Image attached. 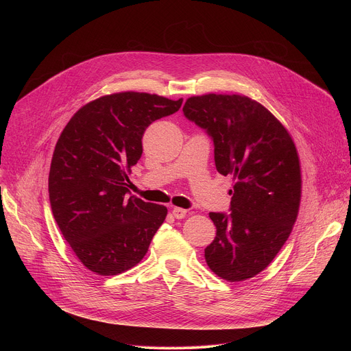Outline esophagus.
I'll return each instance as SVG.
<instances>
[{"label":"esophagus","mask_w":351,"mask_h":351,"mask_svg":"<svg viewBox=\"0 0 351 351\" xmlns=\"http://www.w3.org/2000/svg\"><path fill=\"white\" fill-rule=\"evenodd\" d=\"M172 214H173V217H175L176 219H182V218H184V217H186L187 210H184V208H179V207H175V208L172 210Z\"/></svg>","instance_id":"1"}]
</instances>
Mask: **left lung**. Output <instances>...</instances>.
Instances as JSON below:
<instances>
[{
	"label": "left lung",
	"instance_id": "1",
	"mask_svg": "<svg viewBox=\"0 0 351 351\" xmlns=\"http://www.w3.org/2000/svg\"><path fill=\"white\" fill-rule=\"evenodd\" d=\"M183 112L213 137L217 171L233 179L232 213H210L217 236L206 261L228 282L253 278L280 252L298 215L302 168L295 144L282 122L247 95H193Z\"/></svg>",
	"mask_w": 351,
	"mask_h": 351
}]
</instances>
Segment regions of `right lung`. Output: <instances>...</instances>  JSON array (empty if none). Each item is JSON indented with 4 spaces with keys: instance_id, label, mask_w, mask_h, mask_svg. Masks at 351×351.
Returning a JSON list of instances; mask_svg holds the SVG:
<instances>
[{
    "instance_id": "obj_1",
    "label": "right lung",
    "mask_w": 351,
    "mask_h": 351,
    "mask_svg": "<svg viewBox=\"0 0 351 351\" xmlns=\"http://www.w3.org/2000/svg\"><path fill=\"white\" fill-rule=\"evenodd\" d=\"M182 101L138 91L107 94L64 128L49 168V203L62 236L91 272L114 276L137 265L165 221V206L126 197L128 175L141 157L145 129Z\"/></svg>"
}]
</instances>
